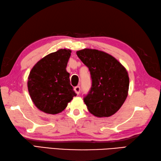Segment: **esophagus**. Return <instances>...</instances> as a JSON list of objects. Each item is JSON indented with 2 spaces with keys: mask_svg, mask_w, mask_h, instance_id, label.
I'll return each mask as SVG.
<instances>
[{
  "mask_svg": "<svg viewBox=\"0 0 161 161\" xmlns=\"http://www.w3.org/2000/svg\"><path fill=\"white\" fill-rule=\"evenodd\" d=\"M74 91H75V93H76L78 95L79 93H80V86H75L74 88Z\"/></svg>",
  "mask_w": 161,
  "mask_h": 161,
  "instance_id": "obj_1",
  "label": "esophagus"
}]
</instances>
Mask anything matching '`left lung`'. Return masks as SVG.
Listing matches in <instances>:
<instances>
[{
    "label": "left lung",
    "instance_id": "obj_1",
    "mask_svg": "<svg viewBox=\"0 0 161 161\" xmlns=\"http://www.w3.org/2000/svg\"><path fill=\"white\" fill-rule=\"evenodd\" d=\"M76 53L91 75V89L84 99L88 111L98 118L115 114L128 95L127 70L115 57L104 51L84 48Z\"/></svg>",
    "mask_w": 161,
    "mask_h": 161
}]
</instances>
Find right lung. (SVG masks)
Masks as SVG:
<instances>
[{
  "instance_id": "add662e5",
  "label": "right lung",
  "mask_w": 161,
  "mask_h": 161,
  "mask_svg": "<svg viewBox=\"0 0 161 161\" xmlns=\"http://www.w3.org/2000/svg\"><path fill=\"white\" fill-rule=\"evenodd\" d=\"M71 50L60 49L41 59L30 72L28 89L36 107L46 114L62 112L77 94L66 70Z\"/></svg>"
}]
</instances>
